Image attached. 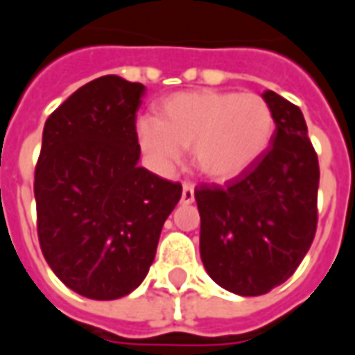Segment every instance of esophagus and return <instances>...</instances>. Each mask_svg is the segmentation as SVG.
I'll list each match as a JSON object with an SVG mask.
<instances>
[{
	"label": "esophagus",
	"mask_w": 355,
	"mask_h": 355,
	"mask_svg": "<svg viewBox=\"0 0 355 355\" xmlns=\"http://www.w3.org/2000/svg\"><path fill=\"white\" fill-rule=\"evenodd\" d=\"M195 200V187H193V183H183V189H182V202L183 205H191Z\"/></svg>",
	"instance_id": "obj_1"
}]
</instances>
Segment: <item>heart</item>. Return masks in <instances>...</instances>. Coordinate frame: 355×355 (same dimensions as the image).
I'll return each instance as SVG.
<instances>
[{
	"instance_id": "1",
	"label": "heart",
	"mask_w": 355,
	"mask_h": 355,
	"mask_svg": "<svg viewBox=\"0 0 355 355\" xmlns=\"http://www.w3.org/2000/svg\"><path fill=\"white\" fill-rule=\"evenodd\" d=\"M275 116L256 93L197 89L158 103L157 120L137 122V141L158 170L180 164L191 147L193 164L212 182H230L270 149Z\"/></svg>"
}]
</instances>
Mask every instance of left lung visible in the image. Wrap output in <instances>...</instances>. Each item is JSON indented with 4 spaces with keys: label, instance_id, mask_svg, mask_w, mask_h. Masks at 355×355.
Listing matches in <instances>:
<instances>
[{
    "label": "left lung",
    "instance_id": "left-lung-1",
    "mask_svg": "<svg viewBox=\"0 0 355 355\" xmlns=\"http://www.w3.org/2000/svg\"><path fill=\"white\" fill-rule=\"evenodd\" d=\"M275 116L263 157L225 185L195 191L200 258L230 293L260 296L293 275L318 227V155L302 110L275 92L262 95Z\"/></svg>",
    "mask_w": 355,
    "mask_h": 355
}]
</instances>
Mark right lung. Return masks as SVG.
Masks as SVG:
<instances>
[{
    "label": "right lung",
    "instance_id": "1",
    "mask_svg": "<svg viewBox=\"0 0 355 355\" xmlns=\"http://www.w3.org/2000/svg\"><path fill=\"white\" fill-rule=\"evenodd\" d=\"M145 85L101 76L47 118L34 175L37 237L53 273L92 300L147 277L182 185L137 166L135 112Z\"/></svg>",
    "mask_w": 355,
    "mask_h": 355
}]
</instances>
